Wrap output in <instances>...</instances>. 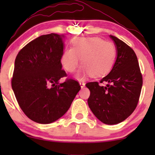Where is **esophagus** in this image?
Wrapping results in <instances>:
<instances>
[{"mask_svg":"<svg viewBox=\"0 0 155 155\" xmlns=\"http://www.w3.org/2000/svg\"><path fill=\"white\" fill-rule=\"evenodd\" d=\"M79 84H80V87H81V88L84 87V86H85V83H84V82H83V81H80V82H79Z\"/></svg>","mask_w":155,"mask_h":155,"instance_id":"obj_1","label":"esophagus"}]
</instances>
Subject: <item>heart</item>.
<instances>
[{
    "mask_svg": "<svg viewBox=\"0 0 155 155\" xmlns=\"http://www.w3.org/2000/svg\"><path fill=\"white\" fill-rule=\"evenodd\" d=\"M117 55L113 42L99 37H77L71 41V48L62 54L61 64L68 72H74L79 66L80 58L83 67L76 75L81 80L91 75L100 77L111 70Z\"/></svg>",
    "mask_w": 155,
    "mask_h": 155,
    "instance_id": "heart-1",
    "label": "heart"
}]
</instances>
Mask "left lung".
<instances>
[{"label":"left lung","instance_id":"obj_1","mask_svg":"<svg viewBox=\"0 0 155 155\" xmlns=\"http://www.w3.org/2000/svg\"><path fill=\"white\" fill-rule=\"evenodd\" d=\"M117 49V59L111 71L101 80L88 82L87 103L92 113L106 124L120 123L133 113L138 104L143 79L135 51L124 41L110 35Z\"/></svg>","mask_w":155,"mask_h":155}]
</instances>
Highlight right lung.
Segmentation results:
<instances>
[{"label":"right lung","instance_id":"right-lung-1","mask_svg":"<svg viewBox=\"0 0 155 155\" xmlns=\"http://www.w3.org/2000/svg\"><path fill=\"white\" fill-rule=\"evenodd\" d=\"M64 35H43L19 51L15 62L12 87L21 109L31 120L49 124L70 108L80 85L74 79L60 83Z\"/></svg>","mask_w":155,"mask_h":155}]
</instances>
